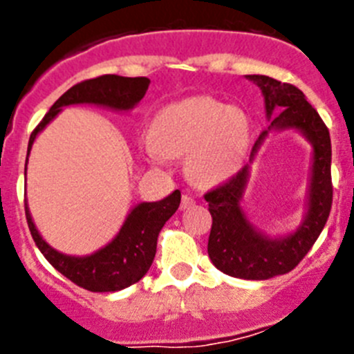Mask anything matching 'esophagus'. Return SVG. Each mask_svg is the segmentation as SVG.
<instances>
[{"label":"esophagus","instance_id":"1","mask_svg":"<svg viewBox=\"0 0 354 354\" xmlns=\"http://www.w3.org/2000/svg\"><path fill=\"white\" fill-rule=\"evenodd\" d=\"M193 202H195V200H193V196H189V195H183V200H180V207H183V209L192 207Z\"/></svg>","mask_w":354,"mask_h":354}]
</instances>
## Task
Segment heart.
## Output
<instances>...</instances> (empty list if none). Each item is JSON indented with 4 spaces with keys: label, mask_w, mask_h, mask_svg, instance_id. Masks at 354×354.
<instances>
[{
    "label": "heart",
    "mask_w": 354,
    "mask_h": 354,
    "mask_svg": "<svg viewBox=\"0 0 354 354\" xmlns=\"http://www.w3.org/2000/svg\"><path fill=\"white\" fill-rule=\"evenodd\" d=\"M250 136V120L241 109L212 97H189L159 111L145 150L158 161L187 154L189 177L212 186L239 170Z\"/></svg>",
    "instance_id": "b5f03b06"
}]
</instances>
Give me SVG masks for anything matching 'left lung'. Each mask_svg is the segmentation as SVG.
Returning <instances> with one entry per match:
<instances>
[{"label": "left lung", "mask_w": 354, "mask_h": 354, "mask_svg": "<svg viewBox=\"0 0 354 354\" xmlns=\"http://www.w3.org/2000/svg\"><path fill=\"white\" fill-rule=\"evenodd\" d=\"M246 77L261 86L266 117L271 120L270 127L253 145L250 162L271 131L296 129L314 147L306 212L296 232L289 236H266L246 218L241 207V198L250 179V165H245L232 179L204 195L212 216L207 243V253L212 264L230 277L268 280L292 271L314 246L319 234L323 232L333 200L331 142L330 131L310 102L306 101L301 90L270 76L253 74Z\"/></svg>", "instance_id": "obj_1"}]
</instances>
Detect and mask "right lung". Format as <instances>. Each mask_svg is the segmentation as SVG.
<instances>
[{
  "mask_svg": "<svg viewBox=\"0 0 354 354\" xmlns=\"http://www.w3.org/2000/svg\"><path fill=\"white\" fill-rule=\"evenodd\" d=\"M149 84V77H124L117 74H106V76L74 84L51 106L42 122L33 129L30 143H28V156H30L37 134L48 126L65 106L95 104L115 109V111H129L142 101ZM26 165H24V175H26ZM179 204L180 192L175 189L171 195L159 202H142L134 205L115 239L108 243L104 248L84 257H72V255L56 252L42 239L37 230L26 200H24V211H26L31 237L56 271H60L76 286L92 290V292H115V290L133 286L145 277L156 257L159 232L174 216V212L179 209Z\"/></svg>",
  "mask_w": 354,
  "mask_h": 354,
  "instance_id": "1",
  "label": "right lung"
}]
</instances>
